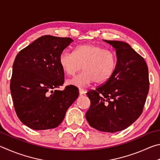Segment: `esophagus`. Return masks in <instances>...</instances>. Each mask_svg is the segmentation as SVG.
<instances>
[{
	"label": "esophagus",
	"mask_w": 160,
	"mask_h": 160,
	"mask_svg": "<svg viewBox=\"0 0 160 160\" xmlns=\"http://www.w3.org/2000/svg\"><path fill=\"white\" fill-rule=\"evenodd\" d=\"M78 92H79L80 95H83L86 93V90H83L82 88H79L78 89Z\"/></svg>",
	"instance_id": "1"
}]
</instances>
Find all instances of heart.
Instances as JSON below:
<instances>
[{"mask_svg":"<svg viewBox=\"0 0 160 160\" xmlns=\"http://www.w3.org/2000/svg\"><path fill=\"white\" fill-rule=\"evenodd\" d=\"M59 63L67 75L72 76L82 69L83 71L67 81V83L84 87L93 82L104 83L115 72L117 58L115 52L96 44L77 46L74 52L64 50L60 55Z\"/></svg>","mask_w":160,"mask_h":160,"instance_id":"obj_1","label":"heart"}]
</instances>
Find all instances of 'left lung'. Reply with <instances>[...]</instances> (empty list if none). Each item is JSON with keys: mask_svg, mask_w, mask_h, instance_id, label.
<instances>
[{"mask_svg": "<svg viewBox=\"0 0 160 160\" xmlns=\"http://www.w3.org/2000/svg\"><path fill=\"white\" fill-rule=\"evenodd\" d=\"M104 41L116 50L117 68L104 85L87 93L91 106L86 119L97 130L115 133L141 116L149 91L148 68L143 58L127 43Z\"/></svg>", "mask_w": 160, "mask_h": 160, "instance_id": "left-lung-1", "label": "left lung"}]
</instances>
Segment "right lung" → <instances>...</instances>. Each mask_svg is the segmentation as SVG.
<instances>
[{"instance_id": "add662e5", "label": "right lung", "mask_w": 160, "mask_h": 160, "mask_svg": "<svg viewBox=\"0 0 160 160\" xmlns=\"http://www.w3.org/2000/svg\"><path fill=\"white\" fill-rule=\"evenodd\" d=\"M74 41L43 36L17 55L12 66L10 92L19 120L33 130L54 128L78 96V89L68 86L63 91L64 74L59 57Z\"/></svg>"}]
</instances>
